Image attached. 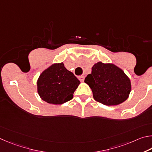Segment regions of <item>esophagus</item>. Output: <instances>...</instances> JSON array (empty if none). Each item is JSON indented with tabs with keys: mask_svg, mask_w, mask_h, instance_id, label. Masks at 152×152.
I'll list each match as a JSON object with an SVG mask.
<instances>
[{
	"mask_svg": "<svg viewBox=\"0 0 152 152\" xmlns=\"http://www.w3.org/2000/svg\"><path fill=\"white\" fill-rule=\"evenodd\" d=\"M78 79H79V81L82 82V81H84V79H85V77H84V76H83V75L79 76V77H78Z\"/></svg>",
	"mask_w": 152,
	"mask_h": 152,
	"instance_id": "34e87169",
	"label": "esophagus"
}]
</instances>
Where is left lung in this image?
I'll return each mask as SVG.
<instances>
[{"mask_svg": "<svg viewBox=\"0 0 152 152\" xmlns=\"http://www.w3.org/2000/svg\"><path fill=\"white\" fill-rule=\"evenodd\" d=\"M85 82L91 89L94 99L105 105L120 104L128 98L131 91L129 79L113 64H95Z\"/></svg>", "mask_w": 152, "mask_h": 152, "instance_id": "obj_1", "label": "left lung"}]
</instances>
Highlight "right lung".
Wrapping results in <instances>:
<instances>
[{
	"label": "right lung",
	"instance_id": "right-lung-1",
	"mask_svg": "<svg viewBox=\"0 0 152 152\" xmlns=\"http://www.w3.org/2000/svg\"><path fill=\"white\" fill-rule=\"evenodd\" d=\"M80 83L64 64H54L44 71L37 81L38 94L41 99L51 104H63L73 99Z\"/></svg>",
	"mask_w": 152,
	"mask_h": 152
}]
</instances>
